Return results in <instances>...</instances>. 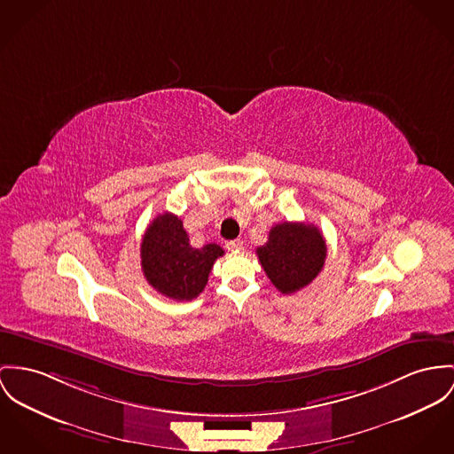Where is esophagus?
<instances>
[{"label": "esophagus", "mask_w": 454, "mask_h": 454, "mask_svg": "<svg viewBox=\"0 0 454 454\" xmlns=\"http://www.w3.org/2000/svg\"><path fill=\"white\" fill-rule=\"evenodd\" d=\"M226 248H228L230 252H242L244 244H242L240 240H230V242H226Z\"/></svg>", "instance_id": "1"}]
</instances>
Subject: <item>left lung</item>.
<instances>
[{
  "label": "left lung",
  "instance_id": "1",
  "mask_svg": "<svg viewBox=\"0 0 454 454\" xmlns=\"http://www.w3.org/2000/svg\"><path fill=\"white\" fill-rule=\"evenodd\" d=\"M257 257L281 294H294L313 281L325 266L326 242L314 224L279 223Z\"/></svg>",
  "mask_w": 454,
  "mask_h": 454
}]
</instances>
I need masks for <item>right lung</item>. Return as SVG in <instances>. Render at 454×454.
<instances>
[{
  "label": "right lung",
  "mask_w": 454,
  "mask_h": 454,
  "mask_svg": "<svg viewBox=\"0 0 454 454\" xmlns=\"http://www.w3.org/2000/svg\"><path fill=\"white\" fill-rule=\"evenodd\" d=\"M224 250L215 244L190 245L183 221L164 212L146 228L141 240V270L146 281L162 295L192 301L206 288L214 261Z\"/></svg>",
  "instance_id": "obj_1"
}]
</instances>
